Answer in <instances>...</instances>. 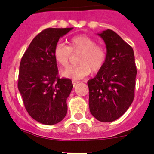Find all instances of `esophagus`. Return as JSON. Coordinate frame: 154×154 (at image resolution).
Segmentation results:
<instances>
[{
    "mask_svg": "<svg viewBox=\"0 0 154 154\" xmlns=\"http://www.w3.org/2000/svg\"><path fill=\"white\" fill-rule=\"evenodd\" d=\"M72 83H73V86H74V87H75L77 84H78L79 82L78 81H72Z\"/></svg>",
    "mask_w": 154,
    "mask_h": 154,
    "instance_id": "1",
    "label": "esophagus"
}]
</instances>
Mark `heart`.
<instances>
[{"instance_id":"1","label":"heart","mask_w":154,"mask_h":154,"mask_svg":"<svg viewBox=\"0 0 154 154\" xmlns=\"http://www.w3.org/2000/svg\"><path fill=\"white\" fill-rule=\"evenodd\" d=\"M67 46L59 42L54 50V57L60 66L66 67L69 63L72 53H80L77 66H71L63 70L61 74L71 80H80L91 73L97 72L104 66L106 51L103 46L97 45L95 40L87 35H78L68 41Z\"/></svg>"}]
</instances>
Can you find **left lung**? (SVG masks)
Listing matches in <instances>:
<instances>
[{
	"label": "left lung",
	"mask_w": 154,
	"mask_h": 154,
	"mask_svg": "<svg viewBox=\"0 0 154 154\" xmlns=\"http://www.w3.org/2000/svg\"><path fill=\"white\" fill-rule=\"evenodd\" d=\"M97 35L106 44V60L97 75L87 82L88 104L97 120L111 122L120 118L133 103L137 71L131 46L112 29Z\"/></svg>",
	"instance_id": "left-lung-1"
}]
</instances>
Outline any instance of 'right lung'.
<instances>
[{
  "label": "right lung",
  "instance_id": "add662e5",
  "mask_svg": "<svg viewBox=\"0 0 154 154\" xmlns=\"http://www.w3.org/2000/svg\"><path fill=\"white\" fill-rule=\"evenodd\" d=\"M70 28H48L29 44L21 58L18 88L29 116L39 123L53 125L67 114L66 100L73 88L70 79H60L54 57L59 39Z\"/></svg>",
  "mask_w": 154,
  "mask_h": 154
}]
</instances>
